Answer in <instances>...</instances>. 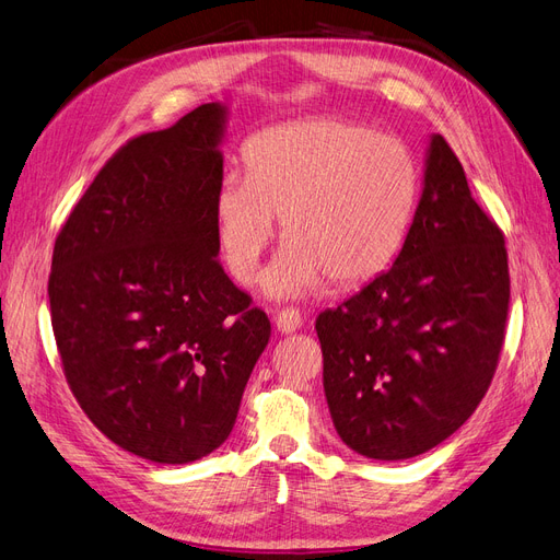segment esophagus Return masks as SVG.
Listing matches in <instances>:
<instances>
[{"instance_id": "esophagus-1", "label": "esophagus", "mask_w": 560, "mask_h": 560, "mask_svg": "<svg viewBox=\"0 0 560 560\" xmlns=\"http://www.w3.org/2000/svg\"><path fill=\"white\" fill-rule=\"evenodd\" d=\"M275 323H277V330L283 335L295 332L302 326V314L298 310H293V306H283V310L277 312Z\"/></svg>"}]
</instances>
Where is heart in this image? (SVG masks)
Returning a JSON list of instances; mask_svg holds the SVG:
<instances>
[{"mask_svg": "<svg viewBox=\"0 0 560 560\" xmlns=\"http://www.w3.org/2000/svg\"><path fill=\"white\" fill-rule=\"evenodd\" d=\"M419 200V165L407 141L372 125L318 116L275 125L244 147V174L213 195V230L228 272L256 283L275 240L288 246L269 277L275 295L330 281L351 288L400 254Z\"/></svg>", "mask_w": 560, "mask_h": 560, "instance_id": "heart-1", "label": "heart"}]
</instances>
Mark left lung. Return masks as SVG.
Here are the masks:
<instances>
[{
  "instance_id": "1",
  "label": "left lung",
  "mask_w": 560,
  "mask_h": 560,
  "mask_svg": "<svg viewBox=\"0 0 560 560\" xmlns=\"http://www.w3.org/2000/svg\"><path fill=\"white\" fill-rule=\"evenodd\" d=\"M508 312L504 234L435 135L400 256L316 318L341 442L360 456L405 460L454 435L493 382Z\"/></svg>"
}]
</instances>
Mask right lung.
I'll list each match as a JSON object with an SVG mask.
<instances>
[{
  "instance_id": "add662e5",
  "label": "right lung",
  "mask_w": 560,
  "mask_h": 560,
  "mask_svg": "<svg viewBox=\"0 0 560 560\" xmlns=\"http://www.w3.org/2000/svg\"><path fill=\"white\" fill-rule=\"evenodd\" d=\"M225 109L125 141L52 248L48 300L67 384L106 438L153 463L219 448L272 326L219 262Z\"/></svg>"
}]
</instances>
